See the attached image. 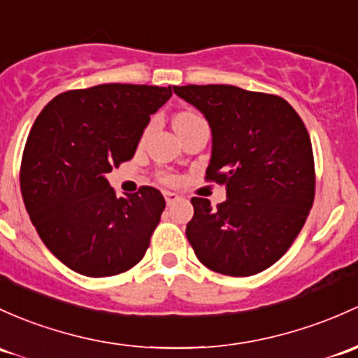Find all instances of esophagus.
<instances>
[{
    "instance_id": "obj_1",
    "label": "esophagus",
    "mask_w": 358,
    "mask_h": 358,
    "mask_svg": "<svg viewBox=\"0 0 358 358\" xmlns=\"http://www.w3.org/2000/svg\"><path fill=\"white\" fill-rule=\"evenodd\" d=\"M164 199H166V204L171 206V204H175L176 201H178L180 195L175 194V192H164Z\"/></svg>"
}]
</instances>
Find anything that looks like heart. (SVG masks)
<instances>
[{
	"label": "heart",
	"instance_id": "b5f03b06",
	"mask_svg": "<svg viewBox=\"0 0 358 358\" xmlns=\"http://www.w3.org/2000/svg\"><path fill=\"white\" fill-rule=\"evenodd\" d=\"M197 116H199L197 113H194V111H180V113H176L175 118H173V125H175V129H176V127L183 125V123L190 122V120L197 118ZM161 180H163V182H166V183H171L173 176L171 175H163V176H161Z\"/></svg>",
	"mask_w": 358,
	"mask_h": 358
}]
</instances>
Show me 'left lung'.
Masks as SVG:
<instances>
[{
    "instance_id": "obj_1",
    "label": "left lung",
    "mask_w": 358,
    "mask_h": 358,
    "mask_svg": "<svg viewBox=\"0 0 358 358\" xmlns=\"http://www.w3.org/2000/svg\"><path fill=\"white\" fill-rule=\"evenodd\" d=\"M176 96L204 113L213 131L208 182L227 201L192 197L187 238L199 261L227 276H252L280 261L314 204L308 131L280 96L235 85H183Z\"/></svg>"
}]
</instances>
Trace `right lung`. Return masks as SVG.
Instances as JSON below:
<instances>
[{
    "label": "right lung",
    "instance_id": "1",
    "mask_svg": "<svg viewBox=\"0 0 358 358\" xmlns=\"http://www.w3.org/2000/svg\"><path fill=\"white\" fill-rule=\"evenodd\" d=\"M171 94V85L134 84L66 90L34 122L22 197L44 245L75 273L115 276L144 257L164 197L148 185L116 197L106 175L134 157L150 115Z\"/></svg>",
    "mask_w": 358,
    "mask_h": 358
}]
</instances>
